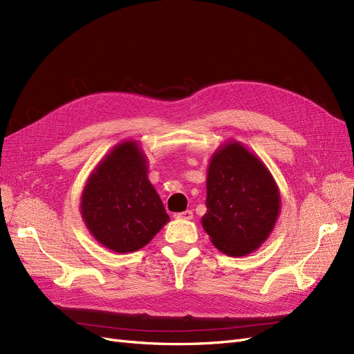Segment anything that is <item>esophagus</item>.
<instances>
[{"instance_id": "obj_1", "label": "esophagus", "mask_w": 354, "mask_h": 354, "mask_svg": "<svg viewBox=\"0 0 354 354\" xmlns=\"http://www.w3.org/2000/svg\"><path fill=\"white\" fill-rule=\"evenodd\" d=\"M174 218H177V220H192V218H194V212H192V211L177 212V214H174Z\"/></svg>"}]
</instances>
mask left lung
Returning <instances> with one entry per match:
<instances>
[{
  "label": "left lung",
  "instance_id": "1",
  "mask_svg": "<svg viewBox=\"0 0 354 354\" xmlns=\"http://www.w3.org/2000/svg\"><path fill=\"white\" fill-rule=\"evenodd\" d=\"M207 214L202 227L218 251L248 255L270 236L281 212V194L263 160L229 140L209 159Z\"/></svg>",
  "mask_w": 354,
  "mask_h": 354
}]
</instances>
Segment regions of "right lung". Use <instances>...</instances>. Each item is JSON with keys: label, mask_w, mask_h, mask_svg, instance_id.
<instances>
[{"label": "right lung", "mask_w": 354, "mask_h": 354, "mask_svg": "<svg viewBox=\"0 0 354 354\" xmlns=\"http://www.w3.org/2000/svg\"><path fill=\"white\" fill-rule=\"evenodd\" d=\"M147 169L140 143L124 140L91 171L80 208L91 236L104 248L118 254L140 250L169 221Z\"/></svg>", "instance_id": "add662e5"}]
</instances>
